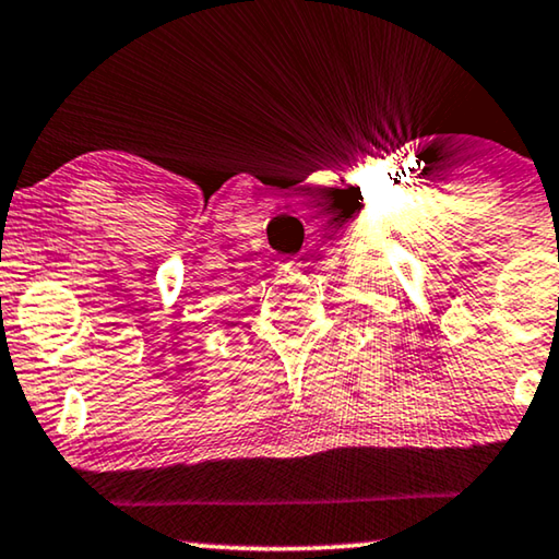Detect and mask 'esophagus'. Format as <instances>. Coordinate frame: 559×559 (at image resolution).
<instances>
[{
	"label": "esophagus",
	"instance_id": "esophagus-1",
	"mask_svg": "<svg viewBox=\"0 0 559 559\" xmlns=\"http://www.w3.org/2000/svg\"><path fill=\"white\" fill-rule=\"evenodd\" d=\"M282 266H285V270H295V272H297L302 264L297 262V259H287V262H282Z\"/></svg>",
	"mask_w": 559,
	"mask_h": 559
}]
</instances>
